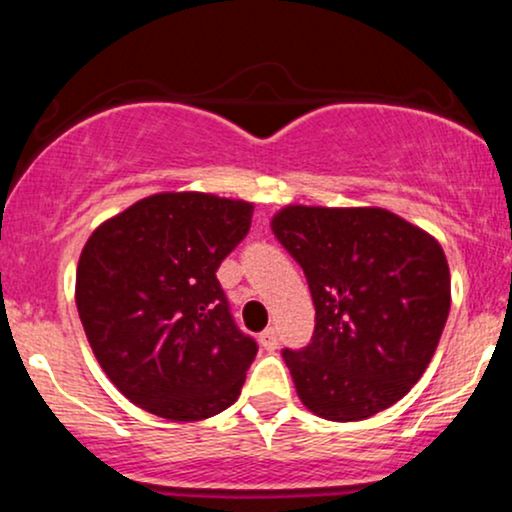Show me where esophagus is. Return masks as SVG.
Here are the masks:
<instances>
[{"instance_id": "obj_1", "label": "esophagus", "mask_w": 512, "mask_h": 512, "mask_svg": "<svg viewBox=\"0 0 512 512\" xmlns=\"http://www.w3.org/2000/svg\"><path fill=\"white\" fill-rule=\"evenodd\" d=\"M260 344H262L267 351H274L276 346H279V334H276L274 327H267V330H264V332L260 334Z\"/></svg>"}]
</instances>
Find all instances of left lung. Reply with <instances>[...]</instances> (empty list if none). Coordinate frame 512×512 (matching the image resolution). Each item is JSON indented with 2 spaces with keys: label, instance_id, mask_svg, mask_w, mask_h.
<instances>
[{
  "label": "left lung",
  "instance_id": "8db88e82",
  "mask_svg": "<svg viewBox=\"0 0 512 512\" xmlns=\"http://www.w3.org/2000/svg\"><path fill=\"white\" fill-rule=\"evenodd\" d=\"M272 231L303 267L315 303L310 344L281 354L301 402L327 421L392 407L424 375L450 313L438 240L378 207L293 204Z\"/></svg>",
  "mask_w": 512,
  "mask_h": 512
}]
</instances>
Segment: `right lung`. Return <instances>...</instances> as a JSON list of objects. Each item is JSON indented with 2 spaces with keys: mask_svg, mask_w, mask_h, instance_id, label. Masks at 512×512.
Segmentation results:
<instances>
[{
  "mask_svg": "<svg viewBox=\"0 0 512 512\" xmlns=\"http://www.w3.org/2000/svg\"><path fill=\"white\" fill-rule=\"evenodd\" d=\"M252 204L161 192L86 240L76 308L93 354L129 402L202 421L236 402L257 342L233 322L216 269L248 236Z\"/></svg>",
  "mask_w": 512,
  "mask_h": 512,
  "instance_id": "add662e5",
  "label": "right lung"
}]
</instances>
